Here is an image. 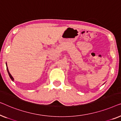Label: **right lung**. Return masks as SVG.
<instances>
[{
	"mask_svg": "<svg viewBox=\"0 0 121 121\" xmlns=\"http://www.w3.org/2000/svg\"><path fill=\"white\" fill-rule=\"evenodd\" d=\"M6 69H7V71H8V74H9V76H10V78H11L12 81H14V79H13V76H12L11 75V74L10 73V72H9V69H8V66H7V64H6Z\"/></svg>",
	"mask_w": 121,
	"mask_h": 121,
	"instance_id": "1",
	"label": "right lung"
}]
</instances>
